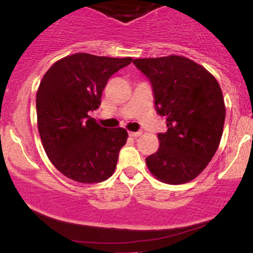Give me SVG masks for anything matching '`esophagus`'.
I'll use <instances>...</instances> for the list:
<instances>
[{
	"label": "esophagus",
	"instance_id": "esophagus-1",
	"mask_svg": "<svg viewBox=\"0 0 253 253\" xmlns=\"http://www.w3.org/2000/svg\"><path fill=\"white\" fill-rule=\"evenodd\" d=\"M142 133H143L142 131H138V132H129V135H131V137L137 138V137H139V135H142Z\"/></svg>",
	"mask_w": 253,
	"mask_h": 253
}]
</instances>
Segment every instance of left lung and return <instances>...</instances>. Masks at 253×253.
<instances>
[{
  "label": "left lung",
  "mask_w": 253,
  "mask_h": 253,
  "mask_svg": "<svg viewBox=\"0 0 253 253\" xmlns=\"http://www.w3.org/2000/svg\"><path fill=\"white\" fill-rule=\"evenodd\" d=\"M150 81L155 109L167 121L160 147L145 159L161 182L183 184L198 177L219 145L225 105L217 80L188 58L169 55L134 59Z\"/></svg>",
  "instance_id": "obj_1"
}]
</instances>
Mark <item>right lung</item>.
Returning <instances> with one entry per match:
<instances>
[{
	"label": "right lung",
	"instance_id": "right-lung-1",
	"mask_svg": "<svg viewBox=\"0 0 253 253\" xmlns=\"http://www.w3.org/2000/svg\"><path fill=\"white\" fill-rule=\"evenodd\" d=\"M131 62L76 53L44 74L36 94L37 126L47 156L65 177L91 184L115 171L127 131L102 127L88 113L99 108L110 76Z\"/></svg>",
	"mask_w": 253,
	"mask_h": 253
}]
</instances>
